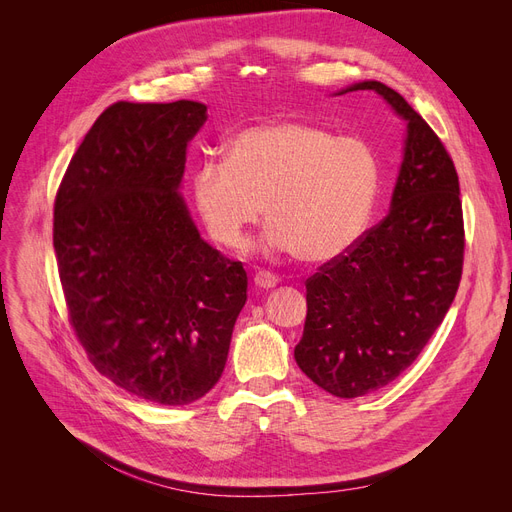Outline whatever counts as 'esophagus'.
I'll list each match as a JSON object with an SVG mask.
<instances>
[{
  "instance_id": "obj_1",
  "label": "esophagus",
  "mask_w": 512,
  "mask_h": 512,
  "mask_svg": "<svg viewBox=\"0 0 512 512\" xmlns=\"http://www.w3.org/2000/svg\"><path fill=\"white\" fill-rule=\"evenodd\" d=\"M254 284H256L258 288L269 290V288H275L277 284H280V277H277L275 273H269V271H258V273L254 275Z\"/></svg>"
}]
</instances>
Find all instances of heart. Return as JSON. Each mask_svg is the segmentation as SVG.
<instances>
[{"label":"heart","instance_id":"b5f03b06","mask_svg":"<svg viewBox=\"0 0 512 512\" xmlns=\"http://www.w3.org/2000/svg\"><path fill=\"white\" fill-rule=\"evenodd\" d=\"M380 192V158L359 136L307 121L237 132L226 158L192 170V200L209 237L239 250L267 213V241L305 262L331 260L359 241Z\"/></svg>","mask_w":512,"mask_h":512}]
</instances>
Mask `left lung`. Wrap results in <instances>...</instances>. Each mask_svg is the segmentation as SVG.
<instances>
[{"instance_id": "8db88e82", "label": "left lung", "mask_w": 512, "mask_h": 512, "mask_svg": "<svg viewBox=\"0 0 512 512\" xmlns=\"http://www.w3.org/2000/svg\"><path fill=\"white\" fill-rule=\"evenodd\" d=\"M376 91L408 121L406 153L386 218L305 282L307 318L294 359L335 397H361L393 382L423 352L451 307L466 230L459 177L438 134L395 89Z\"/></svg>"}]
</instances>
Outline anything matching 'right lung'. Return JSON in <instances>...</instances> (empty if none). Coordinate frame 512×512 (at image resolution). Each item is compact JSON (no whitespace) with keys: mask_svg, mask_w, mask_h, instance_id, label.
<instances>
[{"mask_svg":"<svg viewBox=\"0 0 512 512\" xmlns=\"http://www.w3.org/2000/svg\"><path fill=\"white\" fill-rule=\"evenodd\" d=\"M207 106L115 102L72 156L53 207L68 320L123 391L185 406L220 380L247 275L200 239L177 188Z\"/></svg>","mask_w":512,"mask_h":512,"instance_id":"add662e5","label":"right lung"}]
</instances>
